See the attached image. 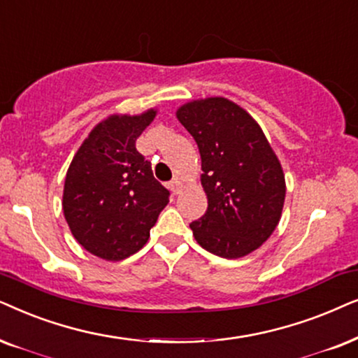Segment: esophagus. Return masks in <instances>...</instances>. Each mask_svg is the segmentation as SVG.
I'll list each match as a JSON object with an SVG mask.
<instances>
[{"instance_id": "34e87169", "label": "esophagus", "mask_w": 358, "mask_h": 358, "mask_svg": "<svg viewBox=\"0 0 358 358\" xmlns=\"http://www.w3.org/2000/svg\"><path fill=\"white\" fill-rule=\"evenodd\" d=\"M169 187H170V189H171V193H173V194H180V193H182V189H183V183L180 182L178 178H175L173 182H170Z\"/></svg>"}]
</instances>
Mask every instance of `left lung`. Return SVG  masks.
<instances>
[{
    "mask_svg": "<svg viewBox=\"0 0 358 358\" xmlns=\"http://www.w3.org/2000/svg\"><path fill=\"white\" fill-rule=\"evenodd\" d=\"M176 117L196 141L201 185L208 196L203 217L189 224L204 250L241 259L273 234L287 194L278 157L259 122L231 99H193Z\"/></svg>",
    "mask_w": 358,
    "mask_h": 358,
    "instance_id": "left-lung-1",
    "label": "left lung"
}]
</instances>
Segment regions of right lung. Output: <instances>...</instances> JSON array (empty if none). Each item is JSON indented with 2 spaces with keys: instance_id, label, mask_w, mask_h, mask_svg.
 Here are the masks:
<instances>
[{
  "instance_id": "obj_1",
  "label": "right lung",
  "mask_w": 358,
  "mask_h": 358,
  "mask_svg": "<svg viewBox=\"0 0 358 358\" xmlns=\"http://www.w3.org/2000/svg\"><path fill=\"white\" fill-rule=\"evenodd\" d=\"M155 116L150 108L103 119L66 170L62 199L66 224L76 242L103 260L119 262L141 250L169 204V189L136 149L137 137Z\"/></svg>"
}]
</instances>
